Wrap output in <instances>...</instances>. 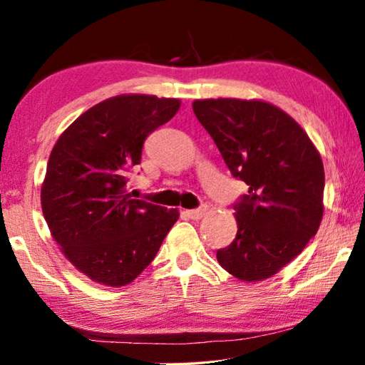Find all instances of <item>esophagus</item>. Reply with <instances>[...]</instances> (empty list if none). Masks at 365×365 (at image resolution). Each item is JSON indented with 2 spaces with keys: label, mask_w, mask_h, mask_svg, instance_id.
<instances>
[{
  "label": "esophagus",
  "mask_w": 365,
  "mask_h": 365,
  "mask_svg": "<svg viewBox=\"0 0 365 365\" xmlns=\"http://www.w3.org/2000/svg\"><path fill=\"white\" fill-rule=\"evenodd\" d=\"M205 213H207V207H200V208H195V210H187V212H186V215L189 216L190 220H200Z\"/></svg>",
  "instance_id": "esophagus-1"
}]
</instances>
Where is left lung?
Listing matches in <instances>:
<instances>
[{
    "mask_svg": "<svg viewBox=\"0 0 365 365\" xmlns=\"http://www.w3.org/2000/svg\"><path fill=\"white\" fill-rule=\"evenodd\" d=\"M194 113L248 194L234 203L237 234L216 252L234 277L258 282L303 252L324 215V165L282 108L264 101H194Z\"/></svg>",
    "mask_w": 365,
    "mask_h": 365,
    "instance_id": "8db88e82",
    "label": "left lung"
}]
</instances>
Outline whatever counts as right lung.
<instances>
[{
	"label": "right lung",
	"mask_w": 365,
	"mask_h": 365,
	"mask_svg": "<svg viewBox=\"0 0 365 365\" xmlns=\"http://www.w3.org/2000/svg\"><path fill=\"white\" fill-rule=\"evenodd\" d=\"M179 106L157 96H115L81 113L53 147L41 186L44 220L66 258L94 282H133L179 218L176 208L131 199L126 190L145 138Z\"/></svg>",
	"instance_id": "1"
}]
</instances>
